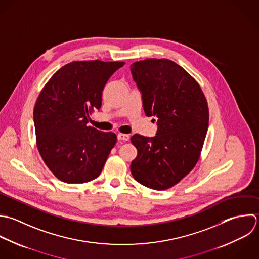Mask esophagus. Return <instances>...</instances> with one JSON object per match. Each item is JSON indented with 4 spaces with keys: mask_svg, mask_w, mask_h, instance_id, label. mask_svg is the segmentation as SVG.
Masks as SVG:
<instances>
[{
    "mask_svg": "<svg viewBox=\"0 0 259 259\" xmlns=\"http://www.w3.org/2000/svg\"><path fill=\"white\" fill-rule=\"evenodd\" d=\"M118 140L120 141H128L130 139V136L128 134H122V133H119L118 136H117Z\"/></svg>",
    "mask_w": 259,
    "mask_h": 259,
    "instance_id": "1",
    "label": "esophagus"
}]
</instances>
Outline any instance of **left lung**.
Listing matches in <instances>:
<instances>
[{
    "label": "left lung",
    "mask_w": 259,
    "mask_h": 259,
    "mask_svg": "<svg viewBox=\"0 0 259 259\" xmlns=\"http://www.w3.org/2000/svg\"><path fill=\"white\" fill-rule=\"evenodd\" d=\"M130 69L146 116L157 118L154 137H131L137 148L131 174L149 189L166 190L200 158L209 126L208 103L196 79L172 60L148 58L132 63Z\"/></svg>",
    "instance_id": "obj_1"
}]
</instances>
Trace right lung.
I'll list each match as a JSON object with an SVG mask.
<instances>
[{"label":"right lung","instance_id":"1","mask_svg":"<svg viewBox=\"0 0 259 259\" xmlns=\"http://www.w3.org/2000/svg\"><path fill=\"white\" fill-rule=\"evenodd\" d=\"M124 61H72L59 68L40 92L33 111L39 153L60 181L97 179L117 141L113 132L88 126L102 106V93Z\"/></svg>","mask_w":259,"mask_h":259}]
</instances>
